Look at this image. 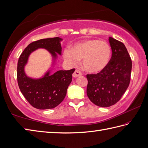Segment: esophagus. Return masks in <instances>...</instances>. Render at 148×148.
I'll list each match as a JSON object with an SVG mask.
<instances>
[{
	"instance_id": "34e87169",
	"label": "esophagus",
	"mask_w": 148,
	"mask_h": 148,
	"mask_svg": "<svg viewBox=\"0 0 148 148\" xmlns=\"http://www.w3.org/2000/svg\"><path fill=\"white\" fill-rule=\"evenodd\" d=\"M82 75V73H81L80 71L78 70H76L74 71V73H73V77H75V78H76V77H78V76H80V75Z\"/></svg>"
}]
</instances>
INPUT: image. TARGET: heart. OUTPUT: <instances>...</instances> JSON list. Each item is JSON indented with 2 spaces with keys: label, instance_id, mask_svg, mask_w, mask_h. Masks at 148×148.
I'll return each instance as SVG.
<instances>
[{
  "label": "heart",
  "instance_id": "heart-1",
  "mask_svg": "<svg viewBox=\"0 0 148 148\" xmlns=\"http://www.w3.org/2000/svg\"><path fill=\"white\" fill-rule=\"evenodd\" d=\"M64 58L71 65H76L83 60L84 69L91 73L103 70L109 63L111 49L106 42L97 39H88L75 44L71 49H66Z\"/></svg>",
  "mask_w": 148,
  "mask_h": 148
}]
</instances>
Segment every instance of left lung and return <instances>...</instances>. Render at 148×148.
<instances>
[{"instance_id": "left-lung-1", "label": "left lung", "mask_w": 148, "mask_h": 148, "mask_svg": "<svg viewBox=\"0 0 148 148\" xmlns=\"http://www.w3.org/2000/svg\"><path fill=\"white\" fill-rule=\"evenodd\" d=\"M112 57L106 67L97 74H87L86 94L96 106L107 107L116 104L131 81L132 61L125 45L110 37Z\"/></svg>"}]
</instances>
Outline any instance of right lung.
<instances>
[{
  "label": "right lung",
  "mask_w": 148,
  "mask_h": 148,
  "mask_svg": "<svg viewBox=\"0 0 148 148\" xmlns=\"http://www.w3.org/2000/svg\"><path fill=\"white\" fill-rule=\"evenodd\" d=\"M58 37L41 39L30 43L19 56L17 63V84L21 93L27 102L36 109H49L56 107L64 100L68 86L72 80L75 68L59 70L53 75L49 71L38 80L27 77L24 71L30 53L39 48L48 49L56 57V53L62 54V47Z\"/></svg>",
  "instance_id": "right-lung-1"
}]
</instances>
